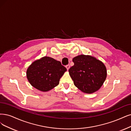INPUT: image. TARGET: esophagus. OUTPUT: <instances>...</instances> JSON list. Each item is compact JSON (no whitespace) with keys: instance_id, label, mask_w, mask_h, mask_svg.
<instances>
[{"instance_id":"1","label":"esophagus","mask_w":131,"mask_h":131,"mask_svg":"<svg viewBox=\"0 0 131 131\" xmlns=\"http://www.w3.org/2000/svg\"><path fill=\"white\" fill-rule=\"evenodd\" d=\"M66 67L67 70H69V69H70V65H67L66 66Z\"/></svg>"}]
</instances>
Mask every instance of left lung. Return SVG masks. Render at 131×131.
<instances>
[{"label": "left lung", "instance_id": "8db88e82", "mask_svg": "<svg viewBox=\"0 0 131 131\" xmlns=\"http://www.w3.org/2000/svg\"><path fill=\"white\" fill-rule=\"evenodd\" d=\"M73 61L74 64L69 71L74 85L86 93L98 91L107 76L103 63L93 57L85 55L74 57Z\"/></svg>", "mask_w": 131, "mask_h": 131}]
</instances>
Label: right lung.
Returning a JSON list of instances; mask_svg holds the SVG:
<instances>
[{
	"label": "right lung",
	"instance_id": "right-lung-1",
	"mask_svg": "<svg viewBox=\"0 0 131 131\" xmlns=\"http://www.w3.org/2000/svg\"><path fill=\"white\" fill-rule=\"evenodd\" d=\"M67 69L52 58L44 57L34 61L27 70V78L34 88L43 92L50 91L59 83Z\"/></svg>",
	"mask_w": 131,
	"mask_h": 131
}]
</instances>
